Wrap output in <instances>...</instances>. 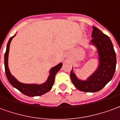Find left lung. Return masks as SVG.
Segmentation results:
<instances>
[{"label":"left lung","instance_id":"left-lung-1","mask_svg":"<svg viewBox=\"0 0 120 120\" xmlns=\"http://www.w3.org/2000/svg\"><path fill=\"white\" fill-rule=\"evenodd\" d=\"M92 38L89 44L96 48L99 61L96 71L86 80L79 79L73 69L70 76L72 83L79 90L94 93L100 91L112 79L116 70V56L109 38L95 26H93Z\"/></svg>","mask_w":120,"mask_h":120}]
</instances>
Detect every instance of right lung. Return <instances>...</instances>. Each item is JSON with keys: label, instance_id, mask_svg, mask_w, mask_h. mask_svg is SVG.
<instances>
[{"label": "right lung", "instance_id": "obj_1", "mask_svg": "<svg viewBox=\"0 0 120 120\" xmlns=\"http://www.w3.org/2000/svg\"><path fill=\"white\" fill-rule=\"evenodd\" d=\"M16 35V34L13 37L9 39L7 44L6 51L4 55V65H5V72H6V76L8 78L9 82L13 87L18 90L19 92L22 94L28 97L40 96L43 94L48 92L53 86L55 81V77L56 74L60 71L61 67L62 66V63H60L56 65L55 67H52L49 71V74L46 82L42 84L38 85V84H26L18 81L11 74L10 72L9 67H8V56H9V46L11 41L13 38Z\"/></svg>", "mask_w": 120, "mask_h": 120}]
</instances>
